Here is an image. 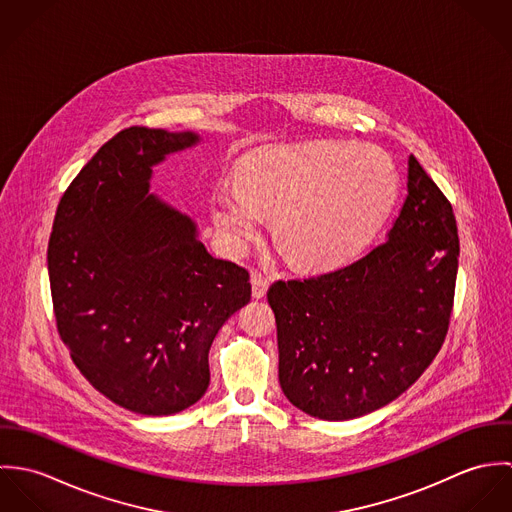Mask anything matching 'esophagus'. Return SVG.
I'll list each match as a JSON object with an SVG mask.
<instances>
[{"mask_svg":"<svg viewBox=\"0 0 512 512\" xmlns=\"http://www.w3.org/2000/svg\"><path fill=\"white\" fill-rule=\"evenodd\" d=\"M250 282H252V295H254L256 299H260V297H264V295H266V292H268V286H270L268 278H264L262 274L254 272Z\"/></svg>","mask_w":512,"mask_h":512,"instance_id":"obj_1","label":"esophagus"}]
</instances>
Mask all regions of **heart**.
<instances>
[{"instance_id": "1", "label": "heart", "mask_w": 512, "mask_h": 512, "mask_svg": "<svg viewBox=\"0 0 512 512\" xmlns=\"http://www.w3.org/2000/svg\"><path fill=\"white\" fill-rule=\"evenodd\" d=\"M400 175L380 147L311 142L262 147L238 167V183L213 193V220L222 242L242 250L272 219L284 258L303 270L345 262L366 246L392 213Z\"/></svg>"}]
</instances>
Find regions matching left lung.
I'll list each match as a JSON object with an SVG mask.
<instances>
[{
    "mask_svg": "<svg viewBox=\"0 0 512 512\" xmlns=\"http://www.w3.org/2000/svg\"><path fill=\"white\" fill-rule=\"evenodd\" d=\"M457 258L451 203L410 155L408 195L386 242L337 270L270 286L286 398L341 422L406 392L447 335Z\"/></svg>",
    "mask_w": 512,
    "mask_h": 512,
    "instance_id": "obj_1",
    "label": "left lung"
}]
</instances>
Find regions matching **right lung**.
Wrapping results in <instances>:
<instances>
[{
  "mask_svg": "<svg viewBox=\"0 0 512 512\" xmlns=\"http://www.w3.org/2000/svg\"><path fill=\"white\" fill-rule=\"evenodd\" d=\"M193 132L132 126L73 179L47 266L57 331L84 378L114 404L169 416L209 388V351L250 301V274L207 252L197 224L149 195L151 167Z\"/></svg>",
  "mask_w": 512,
  "mask_h": 512,
  "instance_id": "1",
  "label": "right lung"
}]
</instances>
